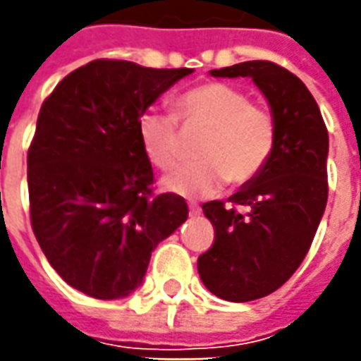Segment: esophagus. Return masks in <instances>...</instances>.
I'll list each match as a JSON object with an SVG mask.
<instances>
[{
  "instance_id": "1",
  "label": "esophagus",
  "mask_w": 361,
  "mask_h": 361,
  "mask_svg": "<svg viewBox=\"0 0 361 361\" xmlns=\"http://www.w3.org/2000/svg\"><path fill=\"white\" fill-rule=\"evenodd\" d=\"M189 212H191L193 216H197V214H201V207L195 203H189Z\"/></svg>"
}]
</instances>
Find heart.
I'll use <instances>...</instances> for the list:
<instances>
[{"instance_id": "obj_1", "label": "heart", "mask_w": 361, "mask_h": 361, "mask_svg": "<svg viewBox=\"0 0 361 361\" xmlns=\"http://www.w3.org/2000/svg\"><path fill=\"white\" fill-rule=\"evenodd\" d=\"M172 114L149 110L137 121L142 150L162 172L173 170L183 154L181 129L185 133L207 131L195 157L166 178V188L183 197H207L224 183L234 188L247 185L269 164L279 123L269 108L251 104V96L232 82L209 81L185 90L173 102Z\"/></svg>"}]
</instances>
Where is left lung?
<instances>
[{"instance_id":"8db88e82","label":"left lung","mask_w":361,"mask_h":361,"mask_svg":"<svg viewBox=\"0 0 361 361\" xmlns=\"http://www.w3.org/2000/svg\"><path fill=\"white\" fill-rule=\"evenodd\" d=\"M211 75L251 77L279 123L263 173L242 185L228 207L224 201L203 204L214 242L197 261L199 276L222 300L251 302L279 290L310 251L329 197V133L315 98L284 67L257 59Z\"/></svg>"}]
</instances>
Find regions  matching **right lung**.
Returning a JSON list of instances; mask_svg holds the SVG:
<instances>
[{"instance_id":"add662e5","label":"right lung","mask_w":361,"mask_h":361,"mask_svg":"<svg viewBox=\"0 0 361 361\" xmlns=\"http://www.w3.org/2000/svg\"><path fill=\"white\" fill-rule=\"evenodd\" d=\"M189 73L94 59L44 100L27 157L30 224L50 265L82 294H131L154 247L188 220L183 197L154 195L137 121Z\"/></svg>"}]
</instances>
